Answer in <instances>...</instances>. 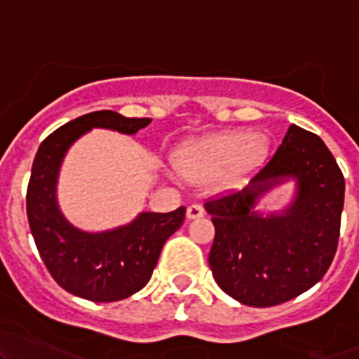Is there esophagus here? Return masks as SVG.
<instances>
[{
  "mask_svg": "<svg viewBox=\"0 0 359 359\" xmlns=\"http://www.w3.org/2000/svg\"><path fill=\"white\" fill-rule=\"evenodd\" d=\"M203 215H205V208L201 205H198V203L187 206V219H200Z\"/></svg>",
  "mask_w": 359,
  "mask_h": 359,
  "instance_id": "1",
  "label": "esophagus"
}]
</instances>
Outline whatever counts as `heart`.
<instances>
[{
  "label": "heart",
  "instance_id": "1",
  "mask_svg": "<svg viewBox=\"0 0 359 359\" xmlns=\"http://www.w3.org/2000/svg\"><path fill=\"white\" fill-rule=\"evenodd\" d=\"M267 144L247 132H224L187 146L179 166L191 180H210L219 175L220 186L236 187L262 161Z\"/></svg>",
  "mask_w": 359,
  "mask_h": 359
}]
</instances>
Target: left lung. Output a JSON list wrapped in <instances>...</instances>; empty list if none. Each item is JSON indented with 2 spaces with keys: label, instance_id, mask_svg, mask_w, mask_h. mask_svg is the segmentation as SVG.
Wrapping results in <instances>:
<instances>
[{
  "label": "left lung",
  "instance_id": "obj_1",
  "mask_svg": "<svg viewBox=\"0 0 359 359\" xmlns=\"http://www.w3.org/2000/svg\"><path fill=\"white\" fill-rule=\"evenodd\" d=\"M293 176L297 198L281 216L252 210L273 185ZM344 175L323 140L290 125L253 186L205 203L215 226L208 255L217 285L238 302L271 307L309 290L327 274L340 236Z\"/></svg>",
  "mask_w": 359,
  "mask_h": 359
}]
</instances>
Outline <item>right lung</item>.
Here are the masks:
<instances>
[{
  "label": "right lung",
  "instance_id": "right-lung-1",
  "mask_svg": "<svg viewBox=\"0 0 359 359\" xmlns=\"http://www.w3.org/2000/svg\"><path fill=\"white\" fill-rule=\"evenodd\" d=\"M149 118H125L114 111L79 116L50 133L39 146L27 184V219L39 255L53 280L72 295L116 302L147 285L165 241L186 219V208L144 212L128 226L85 233L64 219L55 200L59 166L72 142L92 128L137 133Z\"/></svg>",
  "mask_w": 359,
  "mask_h": 359
}]
</instances>
